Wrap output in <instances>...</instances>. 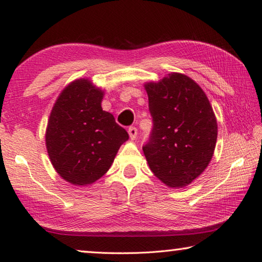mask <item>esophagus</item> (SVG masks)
Returning <instances> with one entry per match:
<instances>
[{"label":"esophagus","mask_w":262,"mask_h":262,"mask_svg":"<svg viewBox=\"0 0 262 262\" xmlns=\"http://www.w3.org/2000/svg\"><path fill=\"white\" fill-rule=\"evenodd\" d=\"M127 132H129V136H130V139H131V140H135V139L137 138V133H138V131H137V127H135V126H130V127H129V130H127Z\"/></svg>","instance_id":"34e87169"}]
</instances>
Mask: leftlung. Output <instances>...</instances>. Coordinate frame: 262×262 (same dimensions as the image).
I'll return each instance as SVG.
<instances>
[{"instance_id": "obj_1", "label": "left lung", "mask_w": 262, "mask_h": 262, "mask_svg": "<svg viewBox=\"0 0 262 262\" xmlns=\"http://www.w3.org/2000/svg\"><path fill=\"white\" fill-rule=\"evenodd\" d=\"M152 130L143 154L154 175L169 188H183L209 165L217 121L201 87L182 73L145 83Z\"/></svg>"}]
</instances>
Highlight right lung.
<instances>
[{
  "label": "right lung",
  "mask_w": 262,
  "mask_h": 262,
  "mask_svg": "<svg viewBox=\"0 0 262 262\" xmlns=\"http://www.w3.org/2000/svg\"><path fill=\"white\" fill-rule=\"evenodd\" d=\"M103 97V90L89 79H77L62 90L52 108L46 149L57 174L73 185L99 180L129 139L114 116L101 108Z\"/></svg>",
  "instance_id": "1"
}]
</instances>
